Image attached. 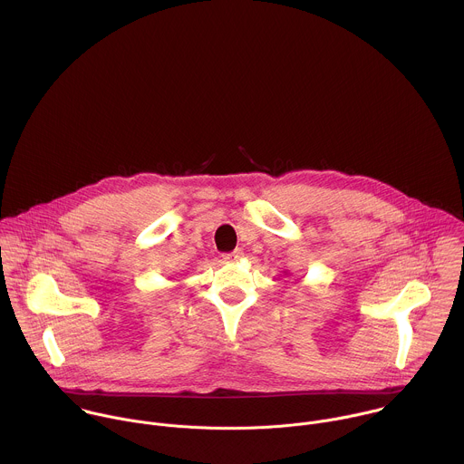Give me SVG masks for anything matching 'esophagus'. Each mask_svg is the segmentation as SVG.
I'll list each match as a JSON object with an SVG mask.
<instances>
[{"label":"esophagus","instance_id":"1","mask_svg":"<svg viewBox=\"0 0 464 464\" xmlns=\"http://www.w3.org/2000/svg\"><path fill=\"white\" fill-rule=\"evenodd\" d=\"M243 256H245V252L241 248H237V250L230 252V254H225L223 259H225V263H237V261L243 259Z\"/></svg>","mask_w":464,"mask_h":464}]
</instances>
